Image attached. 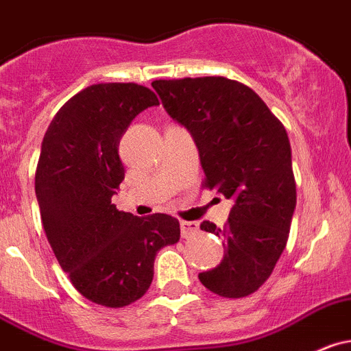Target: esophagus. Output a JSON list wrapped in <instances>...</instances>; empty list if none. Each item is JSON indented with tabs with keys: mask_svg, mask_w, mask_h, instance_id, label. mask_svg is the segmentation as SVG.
Masks as SVG:
<instances>
[{
	"mask_svg": "<svg viewBox=\"0 0 351 351\" xmlns=\"http://www.w3.org/2000/svg\"><path fill=\"white\" fill-rule=\"evenodd\" d=\"M199 226L198 222H191V220H181V236L182 238H191V236L198 234Z\"/></svg>",
	"mask_w": 351,
	"mask_h": 351,
	"instance_id": "34e87169",
	"label": "esophagus"
}]
</instances>
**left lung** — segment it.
<instances>
[{
	"mask_svg": "<svg viewBox=\"0 0 351 351\" xmlns=\"http://www.w3.org/2000/svg\"><path fill=\"white\" fill-rule=\"evenodd\" d=\"M167 113L195 139L203 186L232 199L223 236L228 253L202 285L223 298H243L270 278L289 238L296 206L291 146L281 120L248 86L228 77L153 81Z\"/></svg>",
	"mask_w": 351,
	"mask_h": 351,
	"instance_id": "obj_1",
	"label": "left lung"
}]
</instances>
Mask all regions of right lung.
I'll list each match as a JSON object with an SVG mask.
<instances>
[{
    "label": "right lung",
    "mask_w": 351,
    "mask_h": 351,
    "mask_svg": "<svg viewBox=\"0 0 351 351\" xmlns=\"http://www.w3.org/2000/svg\"><path fill=\"white\" fill-rule=\"evenodd\" d=\"M155 105V93L134 82L82 89L53 117L36 169L43 228L60 267L82 296L110 308L141 298L158 250L181 238L176 217H136L112 203L123 181L120 138Z\"/></svg>",
    "instance_id": "obj_1"
}]
</instances>
